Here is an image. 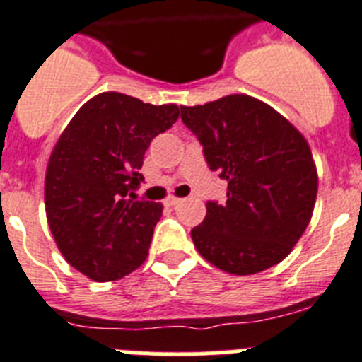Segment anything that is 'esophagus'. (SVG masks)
Here are the masks:
<instances>
[{"label":"esophagus","instance_id":"34e87169","mask_svg":"<svg viewBox=\"0 0 362 362\" xmlns=\"http://www.w3.org/2000/svg\"><path fill=\"white\" fill-rule=\"evenodd\" d=\"M180 202H182V200L176 199V197H167V199H165V206H171V208H173V206H178Z\"/></svg>","mask_w":362,"mask_h":362}]
</instances>
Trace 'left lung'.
Segmentation results:
<instances>
[{
  "label": "left lung",
  "mask_w": 362,
  "mask_h": 362,
  "mask_svg": "<svg viewBox=\"0 0 362 362\" xmlns=\"http://www.w3.org/2000/svg\"><path fill=\"white\" fill-rule=\"evenodd\" d=\"M180 112L209 169L228 182L226 202L208 200L206 218L191 230L199 254L238 276L278 265L305 232L317 200L305 138L274 108L241 93Z\"/></svg>",
  "instance_id": "obj_1"
}]
</instances>
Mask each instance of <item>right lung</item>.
<instances>
[{
  "mask_svg": "<svg viewBox=\"0 0 362 362\" xmlns=\"http://www.w3.org/2000/svg\"><path fill=\"white\" fill-rule=\"evenodd\" d=\"M176 105L105 92L73 115L45 173V214L69 265L114 281L145 261L162 204L138 199L145 151L178 119Z\"/></svg>",
  "mask_w": 362,
  "mask_h": 362,
  "instance_id": "obj_1",
  "label": "right lung"
}]
</instances>
